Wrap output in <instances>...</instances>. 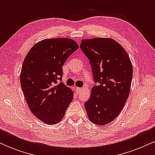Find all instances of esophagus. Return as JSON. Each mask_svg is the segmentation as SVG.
Listing matches in <instances>:
<instances>
[{"mask_svg":"<svg viewBox=\"0 0 155 155\" xmlns=\"http://www.w3.org/2000/svg\"><path fill=\"white\" fill-rule=\"evenodd\" d=\"M81 88H80V87H76V93L77 94H79L80 92H81Z\"/></svg>","mask_w":155,"mask_h":155,"instance_id":"1","label":"esophagus"}]
</instances>
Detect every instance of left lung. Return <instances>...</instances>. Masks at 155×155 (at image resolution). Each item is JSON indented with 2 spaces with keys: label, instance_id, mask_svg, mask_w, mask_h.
Here are the masks:
<instances>
[{
  "label": "left lung",
  "instance_id": "1",
  "mask_svg": "<svg viewBox=\"0 0 155 155\" xmlns=\"http://www.w3.org/2000/svg\"><path fill=\"white\" fill-rule=\"evenodd\" d=\"M81 50L90 60L94 81L84 104L89 120L104 125L117 118L130 91L133 65L129 55L118 42L110 38L82 39Z\"/></svg>",
  "mask_w": 155,
  "mask_h": 155
}]
</instances>
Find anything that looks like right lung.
<instances>
[{"instance_id": "1", "label": "right lung", "mask_w": 155, "mask_h": 155, "mask_svg": "<svg viewBox=\"0 0 155 155\" xmlns=\"http://www.w3.org/2000/svg\"><path fill=\"white\" fill-rule=\"evenodd\" d=\"M74 40L47 38L34 44L23 61L21 87L32 113L47 124H58L74 98V91L58 80L63 65L79 49Z\"/></svg>"}]
</instances>
